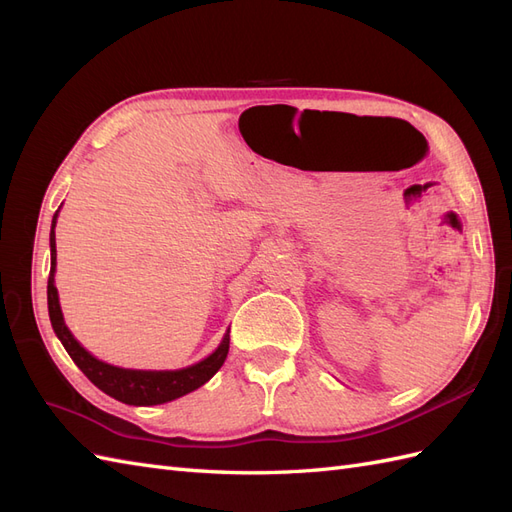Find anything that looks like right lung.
Wrapping results in <instances>:
<instances>
[{
  "mask_svg": "<svg viewBox=\"0 0 512 512\" xmlns=\"http://www.w3.org/2000/svg\"><path fill=\"white\" fill-rule=\"evenodd\" d=\"M55 220L51 226V273H49V286H46V299H49V316L53 331L57 333L59 342L64 344L70 359L79 365L83 374L94 382L100 391L111 395L113 399L121 401L128 406H156L173 401L185 393L196 391L198 386H203L215 371H218L228 354L230 337L226 333L224 342L205 361H200L192 367L177 369V371H136V369H119L113 365H106L98 359H94L68 331L64 324V316H61L57 288H55Z\"/></svg>",
  "mask_w": 512,
  "mask_h": 512,
  "instance_id": "right-lung-1",
  "label": "right lung"
}]
</instances>
